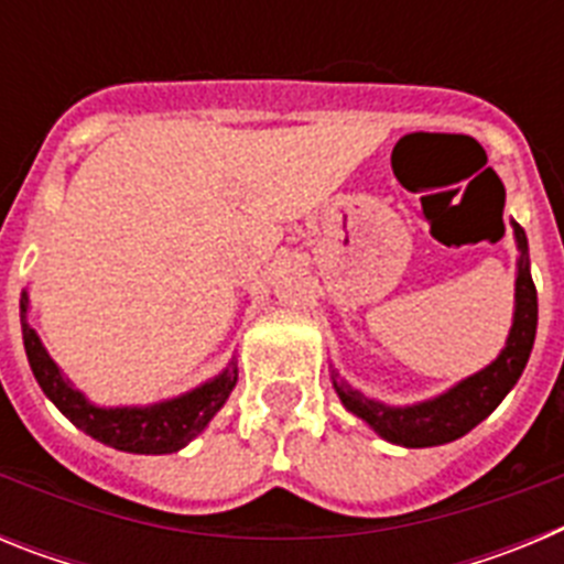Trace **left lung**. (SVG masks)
<instances>
[{
  "instance_id": "8db88e82",
  "label": "left lung",
  "mask_w": 564,
  "mask_h": 564,
  "mask_svg": "<svg viewBox=\"0 0 564 564\" xmlns=\"http://www.w3.org/2000/svg\"><path fill=\"white\" fill-rule=\"evenodd\" d=\"M517 248V288H514V325L508 333V341L500 356L488 364L486 370L468 376L449 392L432 398V401L412 403V406H387L372 401L364 392L352 390L350 383L338 381L333 372V387L338 398L352 415L367 421L383 441L423 449V446H441L471 432L480 421H486L500 406L502 398L511 392L525 370L531 347L536 336V288L531 279V262H528L525 231L514 223Z\"/></svg>"
}]
</instances>
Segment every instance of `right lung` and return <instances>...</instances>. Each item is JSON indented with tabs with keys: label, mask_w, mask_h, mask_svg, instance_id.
<instances>
[{
	"label": "right lung",
	"mask_w": 564,
	"mask_h": 564,
	"mask_svg": "<svg viewBox=\"0 0 564 564\" xmlns=\"http://www.w3.org/2000/svg\"><path fill=\"white\" fill-rule=\"evenodd\" d=\"M19 307H22L24 352L42 392L78 430L112 449L134 452V455H169L183 449L192 437L206 430L237 383V361H231L220 376L172 401L152 403V406H109V410L96 406L62 376L56 361L39 341L36 330L28 325V293H22Z\"/></svg>",
	"instance_id": "1"
}]
</instances>
